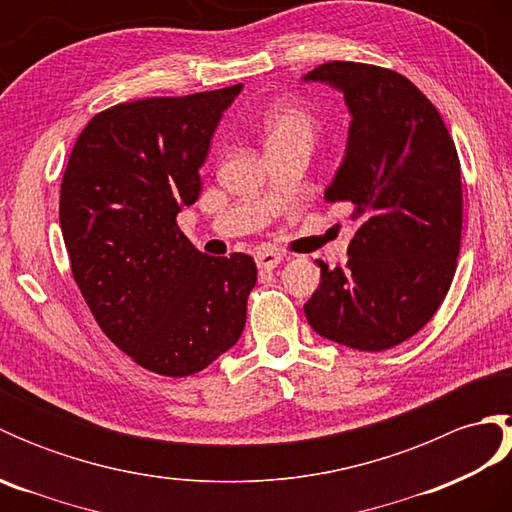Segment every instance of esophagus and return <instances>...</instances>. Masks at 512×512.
<instances>
[{
	"label": "esophagus",
	"instance_id": "obj_1",
	"mask_svg": "<svg viewBox=\"0 0 512 512\" xmlns=\"http://www.w3.org/2000/svg\"><path fill=\"white\" fill-rule=\"evenodd\" d=\"M255 262L262 270H273L277 264H281V255L275 253V250L262 248V250H257V253H255Z\"/></svg>",
	"mask_w": 512,
	"mask_h": 512
}]
</instances>
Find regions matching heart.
<instances>
[{
    "label": "heart",
    "instance_id": "b5f03b06",
    "mask_svg": "<svg viewBox=\"0 0 512 512\" xmlns=\"http://www.w3.org/2000/svg\"><path fill=\"white\" fill-rule=\"evenodd\" d=\"M262 132L268 149L295 143L312 145L319 123L308 107L299 103H277L264 114Z\"/></svg>",
    "mask_w": 512,
    "mask_h": 512
}]
</instances>
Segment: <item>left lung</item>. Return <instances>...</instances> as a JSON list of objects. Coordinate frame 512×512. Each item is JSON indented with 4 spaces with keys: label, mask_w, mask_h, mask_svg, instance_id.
Returning a JSON list of instances; mask_svg holds the SVG:
<instances>
[{
    "label": "left lung",
    "mask_w": 512,
    "mask_h": 512,
    "mask_svg": "<svg viewBox=\"0 0 512 512\" xmlns=\"http://www.w3.org/2000/svg\"><path fill=\"white\" fill-rule=\"evenodd\" d=\"M343 92L352 114L328 202L352 206L350 259L321 266L303 306L323 339L389 350L422 330L447 297L462 239L460 158L440 112L407 76L330 61L303 76Z\"/></svg>",
    "instance_id": "left-lung-1"
}]
</instances>
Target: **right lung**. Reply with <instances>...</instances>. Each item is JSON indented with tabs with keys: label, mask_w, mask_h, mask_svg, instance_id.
<instances>
[{
	"label": "right lung",
	"mask_w": 512,
	"mask_h": 512,
	"mask_svg": "<svg viewBox=\"0 0 512 512\" xmlns=\"http://www.w3.org/2000/svg\"><path fill=\"white\" fill-rule=\"evenodd\" d=\"M242 83L114 105L76 138L59 222L76 286L118 350L160 376H191L237 343L257 281L253 257H209L176 217Z\"/></svg>",
	"instance_id": "add662e5"
}]
</instances>
